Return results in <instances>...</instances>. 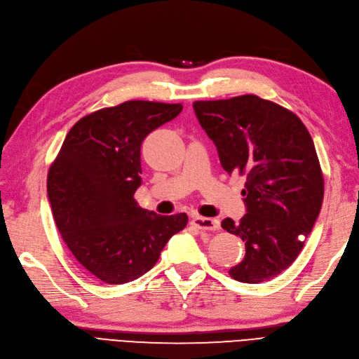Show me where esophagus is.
<instances>
[{
  "label": "esophagus",
  "mask_w": 359,
  "mask_h": 359,
  "mask_svg": "<svg viewBox=\"0 0 359 359\" xmlns=\"http://www.w3.org/2000/svg\"><path fill=\"white\" fill-rule=\"evenodd\" d=\"M192 224H194L200 231H218L219 222L214 218H206V217H192Z\"/></svg>",
  "instance_id": "34e87169"
}]
</instances>
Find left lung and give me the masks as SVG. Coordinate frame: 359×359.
I'll return each instance as SVG.
<instances>
[{"mask_svg": "<svg viewBox=\"0 0 359 359\" xmlns=\"http://www.w3.org/2000/svg\"><path fill=\"white\" fill-rule=\"evenodd\" d=\"M201 128L222 167L245 177V215L223 229L245 243L235 280L267 282L296 261L323 203V174L314 141L299 116L256 95L196 101Z\"/></svg>", "mask_w": 359, "mask_h": 359, "instance_id": "1", "label": "left lung"}]
</instances>
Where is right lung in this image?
I'll list each match as a JSON object with an SVG mask.
<instances>
[{
	"label": "right lung",
	"mask_w": 359,
	"mask_h": 359,
	"mask_svg": "<svg viewBox=\"0 0 359 359\" xmlns=\"http://www.w3.org/2000/svg\"><path fill=\"white\" fill-rule=\"evenodd\" d=\"M182 109L135 100L97 110L72 126L51 165L54 222L76 259L104 283L141 278L188 223L187 214L159 215L133 198L142 182V141Z\"/></svg>",
	"instance_id": "right-lung-1"
}]
</instances>
